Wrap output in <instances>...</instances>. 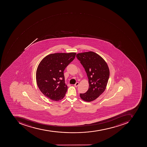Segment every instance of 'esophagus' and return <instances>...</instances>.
Returning a JSON list of instances; mask_svg holds the SVG:
<instances>
[{
    "label": "esophagus",
    "mask_w": 147,
    "mask_h": 147,
    "mask_svg": "<svg viewBox=\"0 0 147 147\" xmlns=\"http://www.w3.org/2000/svg\"><path fill=\"white\" fill-rule=\"evenodd\" d=\"M79 82H76L75 84H74V86H75V87H77V86L79 85Z\"/></svg>",
    "instance_id": "1"
}]
</instances>
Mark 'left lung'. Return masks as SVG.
<instances>
[{
    "instance_id": "8db88e82",
    "label": "left lung",
    "mask_w": 147,
    "mask_h": 147,
    "mask_svg": "<svg viewBox=\"0 0 147 147\" xmlns=\"http://www.w3.org/2000/svg\"><path fill=\"white\" fill-rule=\"evenodd\" d=\"M76 57L85 69L89 83L88 90L80 93V98L87 102L93 101L107 87L109 77L108 66L101 56L92 51L78 53Z\"/></svg>"
}]
</instances>
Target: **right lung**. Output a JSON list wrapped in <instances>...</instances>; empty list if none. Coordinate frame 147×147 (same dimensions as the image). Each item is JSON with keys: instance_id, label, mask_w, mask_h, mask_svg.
I'll return each instance as SVG.
<instances>
[{"instance_id": "right-lung-1", "label": "right lung", "mask_w": 147, "mask_h": 147, "mask_svg": "<svg viewBox=\"0 0 147 147\" xmlns=\"http://www.w3.org/2000/svg\"><path fill=\"white\" fill-rule=\"evenodd\" d=\"M76 53H55L43 58L38 66L36 81L40 92L52 100L63 99L67 90L65 68L75 59Z\"/></svg>"}]
</instances>
